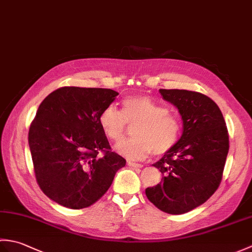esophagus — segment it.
<instances>
[{
    "instance_id": "esophagus-1",
    "label": "esophagus",
    "mask_w": 252,
    "mask_h": 252,
    "mask_svg": "<svg viewBox=\"0 0 252 252\" xmlns=\"http://www.w3.org/2000/svg\"><path fill=\"white\" fill-rule=\"evenodd\" d=\"M127 164L132 168H142L143 164L142 163H137V162H133V161H127Z\"/></svg>"
}]
</instances>
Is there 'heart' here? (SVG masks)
I'll list each match as a JSON object with an SVG mask.
<instances>
[{
  "instance_id": "heart-1",
  "label": "heart",
  "mask_w": 252,
  "mask_h": 252,
  "mask_svg": "<svg viewBox=\"0 0 252 252\" xmlns=\"http://www.w3.org/2000/svg\"><path fill=\"white\" fill-rule=\"evenodd\" d=\"M127 125H135L133 138L118 144L116 151L130 160H141L153 152L168 153L179 141L181 122L169 109L147 96H131L121 104V112L108 106L99 115L104 134L114 142L122 140Z\"/></svg>"
}]
</instances>
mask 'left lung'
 Returning a JSON list of instances; mask_svg holds the SVG:
<instances>
[{"label":"left lung","mask_w":252,"mask_h":252,"mask_svg":"<svg viewBox=\"0 0 252 252\" xmlns=\"http://www.w3.org/2000/svg\"><path fill=\"white\" fill-rule=\"evenodd\" d=\"M179 109L183 133L153 165L162 173L159 184L145 189L148 200L169 215H183L202 205L218 189L228 153V133L218 105L187 90H159Z\"/></svg>","instance_id":"left-lung-1"}]
</instances>
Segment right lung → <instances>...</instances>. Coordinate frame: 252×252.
<instances>
[{
	"instance_id": "obj_1",
	"label": "right lung",
	"mask_w": 252,
	"mask_h": 252,
	"mask_svg": "<svg viewBox=\"0 0 252 252\" xmlns=\"http://www.w3.org/2000/svg\"><path fill=\"white\" fill-rule=\"evenodd\" d=\"M118 94L110 89L63 87L37 108L28 136L34 174L42 191L58 205H93L126 165L125 158L111 152L99 126L100 112Z\"/></svg>"
}]
</instances>
